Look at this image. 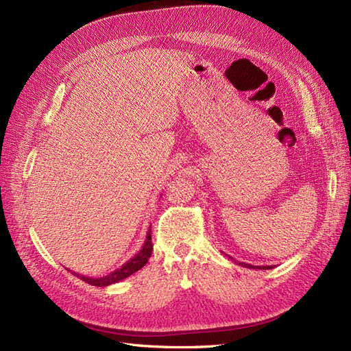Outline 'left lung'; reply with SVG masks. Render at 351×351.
<instances>
[{"instance_id": "8db88e82", "label": "left lung", "mask_w": 351, "mask_h": 351, "mask_svg": "<svg viewBox=\"0 0 351 351\" xmlns=\"http://www.w3.org/2000/svg\"><path fill=\"white\" fill-rule=\"evenodd\" d=\"M230 259H232L231 256H230ZM232 261H236V259H232ZM236 263H239L237 261H236ZM239 265H241V267H244V268H250V269H271L272 267H269V265H267V267H256V265H250V263H244V262H240Z\"/></svg>"}]
</instances>
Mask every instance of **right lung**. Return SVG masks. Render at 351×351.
<instances>
[{"mask_svg":"<svg viewBox=\"0 0 351 351\" xmlns=\"http://www.w3.org/2000/svg\"><path fill=\"white\" fill-rule=\"evenodd\" d=\"M152 249H154V246H152L151 227H149V230H147V236H146V240H145V244L142 246V249H141L139 252H137L130 261H127L121 268L115 269L114 272H111V274H108V275H105V277H99V278L84 277V275H79V274H76V272H73V274L76 275V277H79L80 280H83L84 282L90 284V285H95V287H107V285L119 282V281H121V280H124V278H127V277H130L132 274H134V272H137L139 269H142V268L145 267V265H146L147 259L151 258Z\"/></svg>","mask_w":351,"mask_h":351,"instance_id":"obj_1","label":"right lung"}]
</instances>
